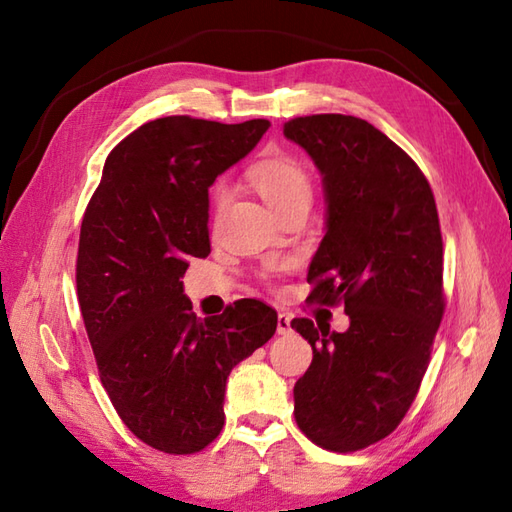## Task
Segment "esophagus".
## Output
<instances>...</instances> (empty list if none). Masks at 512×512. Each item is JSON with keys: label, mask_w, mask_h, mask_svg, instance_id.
Wrapping results in <instances>:
<instances>
[{"label": "esophagus", "mask_w": 512, "mask_h": 512, "mask_svg": "<svg viewBox=\"0 0 512 512\" xmlns=\"http://www.w3.org/2000/svg\"><path fill=\"white\" fill-rule=\"evenodd\" d=\"M290 332H292V319H290V314L279 312V314H277V334L286 336V334H290Z\"/></svg>", "instance_id": "esophagus-1"}]
</instances>
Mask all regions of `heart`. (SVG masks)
I'll return each mask as SVG.
<instances>
[{
	"mask_svg": "<svg viewBox=\"0 0 512 512\" xmlns=\"http://www.w3.org/2000/svg\"><path fill=\"white\" fill-rule=\"evenodd\" d=\"M248 180L273 213L284 211L295 202H310L308 173L299 160L286 154H270L257 160L248 169Z\"/></svg>",
	"mask_w": 512,
	"mask_h": 512,
	"instance_id": "obj_1",
	"label": "heart"
}]
</instances>
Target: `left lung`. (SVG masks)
Segmentation results:
<instances>
[{"label": "left lung", "mask_w": 512, "mask_h": 512, "mask_svg": "<svg viewBox=\"0 0 512 512\" xmlns=\"http://www.w3.org/2000/svg\"><path fill=\"white\" fill-rule=\"evenodd\" d=\"M284 136L312 158L325 195V233L308 301L345 303L350 328L295 319L312 363L295 385L299 429L330 451L383 440L405 418L442 321V235L416 162L363 118L314 114Z\"/></svg>", "instance_id": "left-lung-1"}]
</instances>
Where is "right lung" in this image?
Returning <instances> with one entry per match:
<instances>
[{
    "label": "right lung",
    "mask_w": 512,
    "mask_h": 512,
    "mask_svg": "<svg viewBox=\"0 0 512 512\" xmlns=\"http://www.w3.org/2000/svg\"><path fill=\"white\" fill-rule=\"evenodd\" d=\"M156 118L121 140L83 215L76 290L101 383L127 429L165 453L220 436L231 369L277 330V312L239 299L198 319L180 277L211 253L209 187L268 132Z\"/></svg>",
    "instance_id": "add662e5"
}]
</instances>
